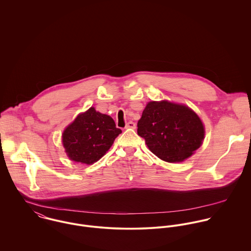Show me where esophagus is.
<instances>
[{
	"mask_svg": "<svg viewBox=\"0 0 251 251\" xmlns=\"http://www.w3.org/2000/svg\"><path fill=\"white\" fill-rule=\"evenodd\" d=\"M126 128H132V129H135V128H136V124L133 123V122H128V123L126 125Z\"/></svg>",
	"mask_w": 251,
	"mask_h": 251,
	"instance_id": "34e87169",
	"label": "esophagus"
}]
</instances>
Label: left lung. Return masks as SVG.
I'll return each instance as SVG.
<instances>
[{
    "mask_svg": "<svg viewBox=\"0 0 251 251\" xmlns=\"http://www.w3.org/2000/svg\"><path fill=\"white\" fill-rule=\"evenodd\" d=\"M137 127L150 151L167 162L189 157L205 135L201 120L191 109L165 100L149 102Z\"/></svg>",
    "mask_w": 251,
    "mask_h": 251,
    "instance_id": "obj_1",
    "label": "left lung"
}]
</instances>
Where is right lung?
I'll list each match as a JSON object with an SVG mask.
<instances>
[{
    "label": "right lung",
    "mask_w": 251,
    "mask_h": 251,
    "mask_svg": "<svg viewBox=\"0 0 251 251\" xmlns=\"http://www.w3.org/2000/svg\"><path fill=\"white\" fill-rule=\"evenodd\" d=\"M120 133L122 130L110 116L91 107L66 128L63 144L72 160L93 164L105 154Z\"/></svg>",
    "instance_id": "right-lung-1"
}]
</instances>
